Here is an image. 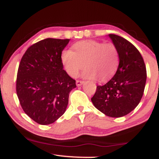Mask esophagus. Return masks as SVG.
Masks as SVG:
<instances>
[{"label":"esophagus","instance_id":"1","mask_svg":"<svg viewBox=\"0 0 159 159\" xmlns=\"http://www.w3.org/2000/svg\"><path fill=\"white\" fill-rule=\"evenodd\" d=\"M84 81H76V85L78 86V87H79V86H81L82 84H83Z\"/></svg>","mask_w":159,"mask_h":159}]
</instances>
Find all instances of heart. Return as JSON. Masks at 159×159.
Returning <instances> with one entry per match:
<instances>
[{"instance_id": "1", "label": "heart", "mask_w": 159, "mask_h": 159, "mask_svg": "<svg viewBox=\"0 0 159 159\" xmlns=\"http://www.w3.org/2000/svg\"><path fill=\"white\" fill-rule=\"evenodd\" d=\"M61 62L70 77H77L85 67L82 77L89 80L105 81L114 75L120 63L119 51L113 43L84 40L75 43L73 51L64 50Z\"/></svg>"}]
</instances>
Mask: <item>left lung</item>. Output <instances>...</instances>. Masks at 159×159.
Returning <instances> with one entry per match:
<instances>
[{
    "label": "left lung",
    "instance_id": "left-lung-1",
    "mask_svg": "<svg viewBox=\"0 0 159 159\" xmlns=\"http://www.w3.org/2000/svg\"><path fill=\"white\" fill-rule=\"evenodd\" d=\"M119 51L116 73L105 85L97 86L91 98L98 111L111 117H121L134 110L143 96L147 69L139 51L121 36L109 34Z\"/></svg>",
    "mask_w": 159,
    "mask_h": 159
}]
</instances>
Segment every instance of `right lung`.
<instances>
[{"label":"right lung","mask_w":159,"mask_h":159,"mask_svg":"<svg viewBox=\"0 0 159 159\" xmlns=\"http://www.w3.org/2000/svg\"><path fill=\"white\" fill-rule=\"evenodd\" d=\"M69 39L48 38L29 47L18 69L16 93L29 117L48 125L65 113L75 81L63 69L61 54Z\"/></svg>","instance_id":"add662e5"}]
</instances>
